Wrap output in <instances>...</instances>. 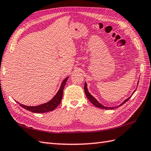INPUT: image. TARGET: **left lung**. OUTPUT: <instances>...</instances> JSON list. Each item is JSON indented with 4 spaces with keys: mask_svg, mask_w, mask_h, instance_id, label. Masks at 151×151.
I'll use <instances>...</instances> for the list:
<instances>
[{
    "mask_svg": "<svg viewBox=\"0 0 151 151\" xmlns=\"http://www.w3.org/2000/svg\"><path fill=\"white\" fill-rule=\"evenodd\" d=\"M84 91H85V93H86V97H87V98L89 99V101H90L93 104L94 106H95L96 107H98V108H101V109H105V110H107V109H111V110H113V109H114V108H118V107L121 106V105H123V104L125 103V102H127L128 101H129V99H130V98L131 97H132V95H131L130 97H129V98L127 99L126 100H124L123 102H122V103H121L120 105L117 106H116V107H106V106H104L102 105L101 103H99V102L97 100H96V99L94 98L90 93H89V91H88V88H87V84H86V82H85V84H84ZM135 91H136V90L132 93V94L134 93V92H135Z\"/></svg>",
    "mask_w": 151,
    "mask_h": 151,
    "instance_id": "1",
    "label": "left lung"
}]
</instances>
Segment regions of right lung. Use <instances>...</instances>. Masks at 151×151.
Segmentation results:
<instances>
[{"mask_svg":"<svg viewBox=\"0 0 151 151\" xmlns=\"http://www.w3.org/2000/svg\"><path fill=\"white\" fill-rule=\"evenodd\" d=\"M68 78L69 76H67V78H65L63 80L62 84L60 86V88L59 89L58 91L57 92L56 95L54 96V97L51 99L50 101L39 106H25L21 104H20L19 105L23 108L26 109V110L32 112H34V113H37V114L45 113V112L51 111L54 110L56 107H58V106L60 104L61 101H62L63 89H64V87H65V85L66 84ZM18 104H19V102Z\"/></svg>","mask_w":151,"mask_h":151,"instance_id":"right-lung-1","label":"right lung"}]
</instances>
